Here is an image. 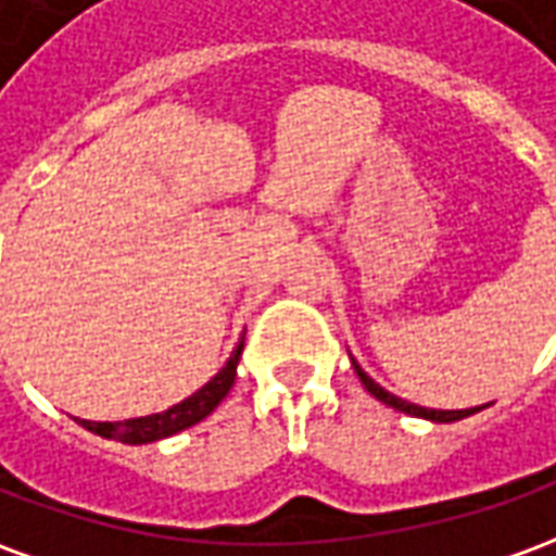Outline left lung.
<instances>
[{"label": "left lung", "mask_w": 556, "mask_h": 556, "mask_svg": "<svg viewBox=\"0 0 556 556\" xmlns=\"http://www.w3.org/2000/svg\"><path fill=\"white\" fill-rule=\"evenodd\" d=\"M351 366H354V372H357V378H361V381H363V387H366V390H369V393H372V396L378 399V402H384V405H390V408L402 410V414H410V417L431 419V422H455V419H465V417H470V414H477V410L485 408V405H482V408H465V410H434V408H422V405H414V402H405V399H399V396H393V393H387V390H384V387H381V384H375L372 378H369V375L363 372L361 363L354 361V357H351Z\"/></svg>", "instance_id": "obj_1"}]
</instances>
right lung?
Instances as JSON below:
<instances>
[{
	"label": "right lung",
	"instance_id": "right-lung-1",
	"mask_svg": "<svg viewBox=\"0 0 556 556\" xmlns=\"http://www.w3.org/2000/svg\"><path fill=\"white\" fill-rule=\"evenodd\" d=\"M241 351L243 339L238 342V349L231 351V357L226 361V366H223L202 390H195L193 396L184 399L178 405H172V408L160 410V414L122 419V422H91V419H77V422L83 429L101 434V438H110V441L122 443H151L160 441V438H169V434H178V431L190 429L195 422H202V419L226 399V393H229L231 384H235V375H238Z\"/></svg>",
	"mask_w": 556,
	"mask_h": 556
}]
</instances>
